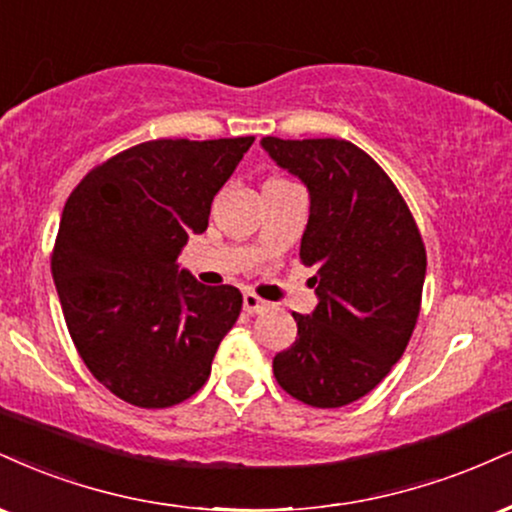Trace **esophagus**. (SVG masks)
Here are the masks:
<instances>
[{
  "label": "esophagus",
  "instance_id": "1",
  "mask_svg": "<svg viewBox=\"0 0 512 512\" xmlns=\"http://www.w3.org/2000/svg\"><path fill=\"white\" fill-rule=\"evenodd\" d=\"M267 307H269V303H267V300H262L260 295H255V293H245L243 295V310L250 312V315H257V312L267 310Z\"/></svg>",
  "mask_w": 512,
  "mask_h": 512
}]
</instances>
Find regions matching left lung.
<instances>
[{"mask_svg": "<svg viewBox=\"0 0 512 512\" xmlns=\"http://www.w3.org/2000/svg\"><path fill=\"white\" fill-rule=\"evenodd\" d=\"M310 190L300 260L315 267L319 303L295 315L298 338L274 377L312 408L367 396L408 348L420 317L427 250L403 195L367 152L336 138H262Z\"/></svg>", "mask_w": 512, "mask_h": 512, "instance_id": "1", "label": "left lung"}]
</instances>
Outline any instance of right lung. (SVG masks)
<instances>
[{
	"instance_id": "right-lung-1",
	"label": "right lung",
	"mask_w": 512,
	"mask_h": 512,
	"mask_svg": "<svg viewBox=\"0 0 512 512\" xmlns=\"http://www.w3.org/2000/svg\"><path fill=\"white\" fill-rule=\"evenodd\" d=\"M255 138L150 140L114 155L73 188L52 276L92 377L138 408H171L205 386L243 295L178 269L188 236Z\"/></svg>"
}]
</instances>
